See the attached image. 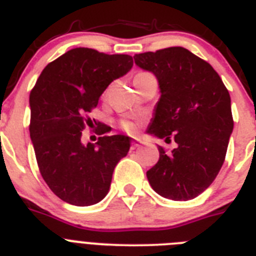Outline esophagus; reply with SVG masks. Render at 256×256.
<instances>
[{
	"label": "esophagus",
	"instance_id": "obj_1",
	"mask_svg": "<svg viewBox=\"0 0 256 256\" xmlns=\"http://www.w3.org/2000/svg\"><path fill=\"white\" fill-rule=\"evenodd\" d=\"M140 146H141V141H140V140H137V138H134L132 141V148H140Z\"/></svg>",
	"mask_w": 256,
	"mask_h": 256
}]
</instances>
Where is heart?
I'll use <instances>...</instances> for the list:
<instances>
[{"mask_svg":"<svg viewBox=\"0 0 256 256\" xmlns=\"http://www.w3.org/2000/svg\"><path fill=\"white\" fill-rule=\"evenodd\" d=\"M138 74H141V73H138ZM122 126H123V128L128 133H134L136 132V126L132 123V122H123V124H122Z\"/></svg>","mask_w":256,"mask_h":256,"instance_id":"1","label":"heart"}]
</instances>
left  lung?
I'll return each instance as SVG.
<instances>
[{"instance_id":"8db88e82","label":"left lung","mask_w":256,"mask_h":256,"mask_svg":"<svg viewBox=\"0 0 256 256\" xmlns=\"http://www.w3.org/2000/svg\"><path fill=\"white\" fill-rule=\"evenodd\" d=\"M141 69L159 82L160 98L148 133L178 144L166 152L148 180L160 196L176 201L195 198L212 183L224 162L234 119L230 97L212 65L183 47L134 55Z\"/></svg>"}]
</instances>
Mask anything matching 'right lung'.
Masks as SVG:
<instances>
[{
    "instance_id": "right-lung-1",
    "label": "right lung",
    "mask_w": 256,
    "mask_h": 256,
    "mask_svg": "<svg viewBox=\"0 0 256 256\" xmlns=\"http://www.w3.org/2000/svg\"><path fill=\"white\" fill-rule=\"evenodd\" d=\"M132 66L130 55L78 47L50 62L32 90L29 132L38 168L51 191L68 204L100 202L108 195L114 168L130 151L128 136H104L87 144L80 138L92 124L88 112L108 86ZM97 130L104 134L105 124Z\"/></svg>"
}]
</instances>
